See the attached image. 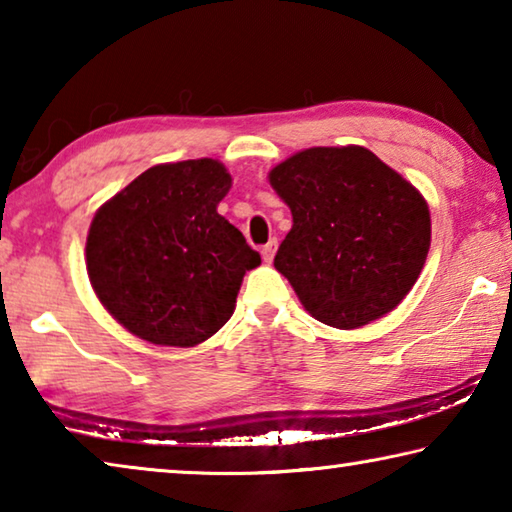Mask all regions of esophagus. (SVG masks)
Masks as SVG:
<instances>
[{"instance_id":"obj_1","label":"esophagus","mask_w":512,"mask_h":512,"mask_svg":"<svg viewBox=\"0 0 512 512\" xmlns=\"http://www.w3.org/2000/svg\"><path fill=\"white\" fill-rule=\"evenodd\" d=\"M275 248H277V241H275V239H273V241H268V244L262 248V259H264L266 264H271V262H273Z\"/></svg>"}]
</instances>
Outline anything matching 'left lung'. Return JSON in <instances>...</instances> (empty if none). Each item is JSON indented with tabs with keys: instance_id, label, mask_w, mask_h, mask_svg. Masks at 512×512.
I'll use <instances>...</instances> for the list:
<instances>
[{
	"instance_id": "8db88e82",
	"label": "left lung",
	"mask_w": 512,
	"mask_h": 512,
	"mask_svg": "<svg viewBox=\"0 0 512 512\" xmlns=\"http://www.w3.org/2000/svg\"><path fill=\"white\" fill-rule=\"evenodd\" d=\"M293 225L275 268L311 316L357 329L413 289L431 246V214L409 180L357 144L314 146L268 171Z\"/></svg>"
}]
</instances>
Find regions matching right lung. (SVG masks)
Masks as SVG:
<instances>
[{"label":"right lung","instance_id":"obj_1","mask_svg":"<svg viewBox=\"0 0 512 512\" xmlns=\"http://www.w3.org/2000/svg\"><path fill=\"white\" fill-rule=\"evenodd\" d=\"M232 178L219 160L155 164L103 203L85 266L108 314L140 339L194 348L228 323L262 257L216 212Z\"/></svg>","mask_w":512,"mask_h":512}]
</instances>
